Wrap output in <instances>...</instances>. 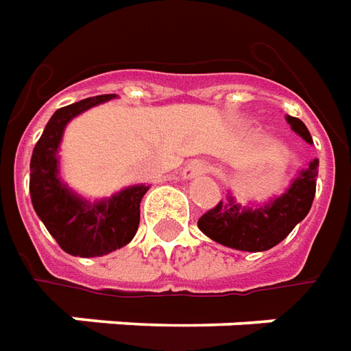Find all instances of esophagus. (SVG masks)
Segmentation results:
<instances>
[{
    "mask_svg": "<svg viewBox=\"0 0 351 351\" xmlns=\"http://www.w3.org/2000/svg\"><path fill=\"white\" fill-rule=\"evenodd\" d=\"M206 171H208L206 162H202V160H191V162L183 168V171H181V178H183V180H195L196 176H202Z\"/></svg>",
    "mask_w": 351,
    "mask_h": 351,
    "instance_id": "1",
    "label": "esophagus"
}]
</instances>
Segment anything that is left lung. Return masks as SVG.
<instances>
[{"instance_id": "8db88e82", "label": "left lung", "mask_w": 351, "mask_h": 351, "mask_svg": "<svg viewBox=\"0 0 351 351\" xmlns=\"http://www.w3.org/2000/svg\"><path fill=\"white\" fill-rule=\"evenodd\" d=\"M285 121L291 130L312 143L306 124L300 119L287 115ZM317 168L319 160H310L282 195L270 196L265 202L240 204L232 193H227V200H221L198 219V228L225 247L250 253L272 250L308 215L315 196Z\"/></svg>"}]
</instances>
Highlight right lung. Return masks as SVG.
Returning a JSON list of instances; mask_svg holds the SVG:
<instances>
[{
    "mask_svg": "<svg viewBox=\"0 0 351 351\" xmlns=\"http://www.w3.org/2000/svg\"><path fill=\"white\" fill-rule=\"evenodd\" d=\"M115 98L117 94H101L54 111L29 160L34 210L62 250L73 257H101L121 250L140 227V202L149 185H130L109 198L88 200L77 195L60 176L58 153L69 121Z\"/></svg>",
    "mask_w": 351,
    "mask_h": 351,
    "instance_id": "add662e5",
    "label": "right lung"
}]
</instances>
